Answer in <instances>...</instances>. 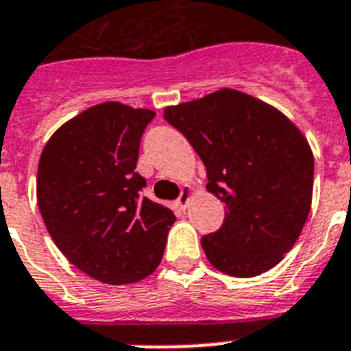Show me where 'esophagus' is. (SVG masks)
<instances>
[{"label":"esophagus","mask_w":351,"mask_h":351,"mask_svg":"<svg viewBox=\"0 0 351 351\" xmlns=\"http://www.w3.org/2000/svg\"><path fill=\"white\" fill-rule=\"evenodd\" d=\"M193 197V189L189 186H184L182 187V193L180 197H178V200H176V206L180 209H186L187 206H189V200H191Z\"/></svg>","instance_id":"34e87169"}]
</instances>
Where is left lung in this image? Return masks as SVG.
<instances>
[{
    "label": "left lung",
    "instance_id": "left-lung-1",
    "mask_svg": "<svg viewBox=\"0 0 351 351\" xmlns=\"http://www.w3.org/2000/svg\"><path fill=\"white\" fill-rule=\"evenodd\" d=\"M208 171V191L226 204L224 224L202 237L211 266L256 277L299 239L313 195V153L286 114L255 96L220 89L164 109Z\"/></svg>",
    "mask_w": 351,
    "mask_h": 351
}]
</instances>
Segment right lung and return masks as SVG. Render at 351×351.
<instances>
[{"instance_id":"obj_1","label":"right lung","mask_w":351,"mask_h":351,"mask_svg":"<svg viewBox=\"0 0 351 351\" xmlns=\"http://www.w3.org/2000/svg\"><path fill=\"white\" fill-rule=\"evenodd\" d=\"M156 112L98 104L58 129L41 151L36 197L47 231L71 264L123 286L158 267L175 213L140 197V138Z\"/></svg>"}]
</instances>
